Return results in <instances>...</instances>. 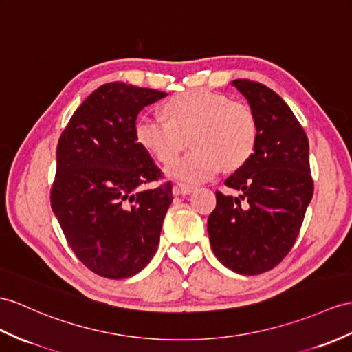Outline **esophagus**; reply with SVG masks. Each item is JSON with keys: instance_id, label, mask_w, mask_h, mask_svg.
<instances>
[{"instance_id": "obj_1", "label": "esophagus", "mask_w": 352, "mask_h": 352, "mask_svg": "<svg viewBox=\"0 0 352 352\" xmlns=\"http://www.w3.org/2000/svg\"><path fill=\"white\" fill-rule=\"evenodd\" d=\"M173 195H190L192 191H194V186H190V185H175L173 186Z\"/></svg>"}]
</instances>
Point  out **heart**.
Listing matches in <instances>:
<instances>
[{"mask_svg": "<svg viewBox=\"0 0 352 352\" xmlns=\"http://www.w3.org/2000/svg\"><path fill=\"white\" fill-rule=\"evenodd\" d=\"M162 111L167 121L142 116L134 126L135 140L160 162H171L191 142L194 149L166 168L171 181L200 184L226 168L250 160L258 126L250 106L224 94L190 91L171 97Z\"/></svg>", "mask_w": 352, "mask_h": 352, "instance_id": "obj_1", "label": "heart"}]
</instances>
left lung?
<instances>
[{"label": "left lung", "instance_id": "1", "mask_svg": "<svg viewBox=\"0 0 352 352\" xmlns=\"http://www.w3.org/2000/svg\"><path fill=\"white\" fill-rule=\"evenodd\" d=\"M258 126L256 144L243 166L227 177L237 197L217 191L208 219L212 251L241 275H260L293 248L314 194L309 142L287 102L258 82L237 79Z\"/></svg>", "mask_w": 352, "mask_h": 352}]
</instances>
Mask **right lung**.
I'll return each mask as SVG.
<instances>
[{"label":"right lung","instance_id":"add662e5","mask_svg":"<svg viewBox=\"0 0 352 352\" xmlns=\"http://www.w3.org/2000/svg\"><path fill=\"white\" fill-rule=\"evenodd\" d=\"M166 92L111 82L94 91L59 137L50 204L68 245L89 270L130 278L152 260L160 243L171 184L135 140L143 107Z\"/></svg>","mask_w":352,"mask_h":352}]
</instances>
